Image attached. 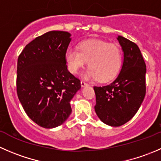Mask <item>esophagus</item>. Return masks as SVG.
I'll return each instance as SVG.
<instances>
[{
	"mask_svg": "<svg viewBox=\"0 0 161 161\" xmlns=\"http://www.w3.org/2000/svg\"><path fill=\"white\" fill-rule=\"evenodd\" d=\"M81 86H82V87H84V86H88V84H87L85 81L82 80L81 81Z\"/></svg>",
	"mask_w": 161,
	"mask_h": 161,
	"instance_id": "obj_1",
	"label": "esophagus"
}]
</instances>
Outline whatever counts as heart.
<instances>
[{"label": "heart", "mask_w": 161, "mask_h": 161, "mask_svg": "<svg viewBox=\"0 0 161 161\" xmlns=\"http://www.w3.org/2000/svg\"><path fill=\"white\" fill-rule=\"evenodd\" d=\"M122 55L118 46L100 40H87L81 42L79 50L70 47L66 50L65 61L69 71L79 72L87 64L90 69L84 78L104 82L117 75L121 65Z\"/></svg>", "instance_id": "heart-1"}]
</instances>
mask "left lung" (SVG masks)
I'll return each mask as SVG.
<instances>
[{
    "label": "left lung",
    "instance_id": "1",
    "mask_svg": "<svg viewBox=\"0 0 161 161\" xmlns=\"http://www.w3.org/2000/svg\"><path fill=\"white\" fill-rule=\"evenodd\" d=\"M118 40L124 52L121 71L109 85L93 87L97 116L103 123L114 127L131 119L146 95L147 67L139 47L121 36Z\"/></svg>",
    "mask_w": 161,
    "mask_h": 161
}]
</instances>
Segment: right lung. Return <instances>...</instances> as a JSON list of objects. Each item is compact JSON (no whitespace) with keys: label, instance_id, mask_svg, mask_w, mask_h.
<instances>
[{"label":"right lung","instance_id":"obj_1","mask_svg":"<svg viewBox=\"0 0 161 161\" xmlns=\"http://www.w3.org/2000/svg\"><path fill=\"white\" fill-rule=\"evenodd\" d=\"M71 34L50 31L24 48L17 63L18 97L26 114L38 125L58 127L69 117L70 101L80 80L67 69L65 53Z\"/></svg>","mask_w":161,"mask_h":161}]
</instances>
